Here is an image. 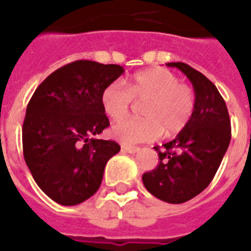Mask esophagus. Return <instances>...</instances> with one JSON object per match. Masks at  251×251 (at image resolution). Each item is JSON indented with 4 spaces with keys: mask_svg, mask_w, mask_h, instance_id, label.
Returning a JSON list of instances; mask_svg holds the SVG:
<instances>
[{
    "mask_svg": "<svg viewBox=\"0 0 251 251\" xmlns=\"http://www.w3.org/2000/svg\"><path fill=\"white\" fill-rule=\"evenodd\" d=\"M139 147H131V146H122L121 151L122 152H127V153H135L139 151Z\"/></svg>",
    "mask_w": 251,
    "mask_h": 251,
    "instance_id": "esophagus-1",
    "label": "esophagus"
}]
</instances>
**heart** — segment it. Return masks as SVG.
I'll list each match as a JSON object with an SVG mask.
<instances>
[{"label": "heart", "instance_id": "heart-1", "mask_svg": "<svg viewBox=\"0 0 251 251\" xmlns=\"http://www.w3.org/2000/svg\"><path fill=\"white\" fill-rule=\"evenodd\" d=\"M145 102L142 120H125L110 130L112 137L122 145H137L164 137H175L190 124L197 98L189 84L181 83L171 70L152 68L134 74L125 87L112 82L104 87L100 102L104 113L113 121L129 114L133 101Z\"/></svg>", "mask_w": 251, "mask_h": 251}]
</instances>
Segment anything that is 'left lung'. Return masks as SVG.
<instances>
[{
  "mask_svg": "<svg viewBox=\"0 0 251 251\" xmlns=\"http://www.w3.org/2000/svg\"><path fill=\"white\" fill-rule=\"evenodd\" d=\"M189 78L197 106L186 129L173 141L153 147L159 164L142 176L147 190L160 201L178 204L206 189L218 172L230 142V120L216 86L202 73L183 62H169Z\"/></svg>",
  "mask_w": 251,
  "mask_h": 251,
  "instance_id": "8db88e82",
  "label": "left lung"
}]
</instances>
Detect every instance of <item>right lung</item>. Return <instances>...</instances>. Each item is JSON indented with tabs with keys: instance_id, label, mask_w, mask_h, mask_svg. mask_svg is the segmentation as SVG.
I'll use <instances>...</instances> for the list:
<instances>
[{
	"instance_id": "add662e5",
	"label": "right lung",
	"mask_w": 251,
	"mask_h": 251,
	"mask_svg": "<svg viewBox=\"0 0 251 251\" xmlns=\"http://www.w3.org/2000/svg\"><path fill=\"white\" fill-rule=\"evenodd\" d=\"M120 65L74 61L37 87L22 127L23 155L35 182L54 202L75 206L98 191L121 147L96 135L109 126L100 96L124 74Z\"/></svg>"
}]
</instances>
